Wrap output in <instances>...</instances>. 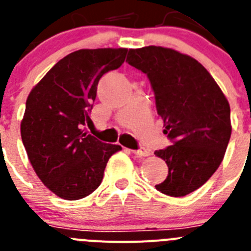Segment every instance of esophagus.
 <instances>
[{
  "instance_id": "1",
  "label": "esophagus",
  "mask_w": 251,
  "mask_h": 251,
  "mask_svg": "<svg viewBox=\"0 0 251 251\" xmlns=\"http://www.w3.org/2000/svg\"><path fill=\"white\" fill-rule=\"evenodd\" d=\"M132 152H134L135 155H138V156L150 155V151L148 149H145V148H140V149H138V150H132Z\"/></svg>"
}]
</instances>
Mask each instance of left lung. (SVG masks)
I'll use <instances>...</instances> for the list:
<instances>
[{
	"mask_svg": "<svg viewBox=\"0 0 251 251\" xmlns=\"http://www.w3.org/2000/svg\"><path fill=\"white\" fill-rule=\"evenodd\" d=\"M126 62L147 74L164 134L173 145L155 150L168 176L155 188L183 197L204 184L221 164L231 136L230 104L207 69L162 47L130 49Z\"/></svg>",
	"mask_w": 251,
	"mask_h": 251,
	"instance_id": "obj_1",
	"label": "left lung"
}]
</instances>
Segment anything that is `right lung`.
Wrapping results in <instances>:
<instances>
[{"instance_id": "1", "label": "right lung", "mask_w": 251, "mask_h": 251, "mask_svg": "<svg viewBox=\"0 0 251 251\" xmlns=\"http://www.w3.org/2000/svg\"><path fill=\"white\" fill-rule=\"evenodd\" d=\"M127 49H80L68 54L31 89L21 121V139L40 180L60 198L75 201L101 184L120 145L87 134L83 126L100 78L120 68Z\"/></svg>"}]
</instances>
